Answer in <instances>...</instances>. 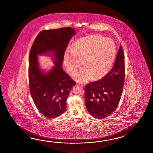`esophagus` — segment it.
I'll return each instance as SVG.
<instances>
[{
  "instance_id": "34e87169",
  "label": "esophagus",
  "mask_w": 153,
  "mask_h": 153,
  "mask_svg": "<svg viewBox=\"0 0 153 153\" xmlns=\"http://www.w3.org/2000/svg\"><path fill=\"white\" fill-rule=\"evenodd\" d=\"M79 85L81 86V87H84V84H79Z\"/></svg>"
}]
</instances>
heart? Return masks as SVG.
I'll use <instances>...</instances> for the list:
<instances>
[{
  "instance_id": "heart-1",
  "label": "heart",
  "mask_w": 153,
  "mask_h": 153,
  "mask_svg": "<svg viewBox=\"0 0 153 153\" xmlns=\"http://www.w3.org/2000/svg\"><path fill=\"white\" fill-rule=\"evenodd\" d=\"M116 54L114 42L98 35H92L76 40L72 50H67L64 56L65 67L73 74L81 66L84 61L85 67L74 75L77 81L85 82L97 79L105 75L111 69Z\"/></svg>"
}]
</instances>
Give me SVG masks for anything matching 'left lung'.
<instances>
[{
	"mask_svg": "<svg viewBox=\"0 0 153 153\" xmlns=\"http://www.w3.org/2000/svg\"><path fill=\"white\" fill-rule=\"evenodd\" d=\"M124 52L120 46L111 71L100 80L85 86L86 107L94 118L108 117L117 108L124 88Z\"/></svg>",
	"mask_w": 153,
	"mask_h": 153,
	"instance_id": "1",
	"label": "left lung"
}]
</instances>
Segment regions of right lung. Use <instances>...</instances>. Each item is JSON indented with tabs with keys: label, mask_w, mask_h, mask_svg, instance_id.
<instances>
[{
	"label": "right lung",
	"mask_w": 153,
	"mask_h": 153,
	"mask_svg": "<svg viewBox=\"0 0 153 153\" xmlns=\"http://www.w3.org/2000/svg\"><path fill=\"white\" fill-rule=\"evenodd\" d=\"M75 29L65 27L44 30L33 44L29 59V88L36 107L48 118L59 117L66 109V101L75 81L62 68L65 49ZM49 55L54 65L49 71L40 68L38 56Z\"/></svg>",
	"instance_id": "1"
}]
</instances>
